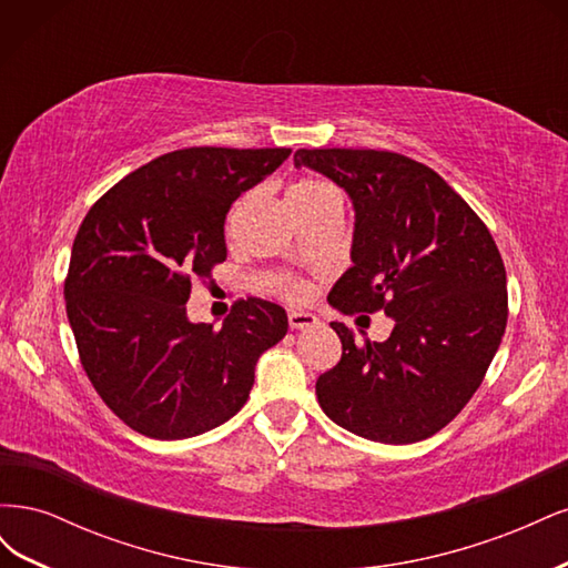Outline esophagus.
I'll return each mask as SVG.
<instances>
[{"mask_svg": "<svg viewBox=\"0 0 568 568\" xmlns=\"http://www.w3.org/2000/svg\"><path fill=\"white\" fill-rule=\"evenodd\" d=\"M320 317L313 313H301V311H291L288 313V326L291 329H311V326H317Z\"/></svg>", "mask_w": 568, "mask_h": 568, "instance_id": "obj_1", "label": "esophagus"}]
</instances>
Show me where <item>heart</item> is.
Listing matches in <instances>:
<instances>
[{"label":"heart","instance_id":"b5f03b06","mask_svg":"<svg viewBox=\"0 0 568 568\" xmlns=\"http://www.w3.org/2000/svg\"><path fill=\"white\" fill-rule=\"evenodd\" d=\"M286 199L294 211H315V209H322V205L338 203L336 189L322 180H315V178H303V180L291 184L286 192ZM282 291H284V296L296 298L301 294V286L291 277H282Z\"/></svg>","mask_w":568,"mask_h":568}]
</instances>
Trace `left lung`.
Masks as SVG:
<instances>
[{
  "label": "left lung",
  "mask_w": 568,
  "mask_h": 568,
  "mask_svg": "<svg viewBox=\"0 0 568 568\" xmlns=\"http://www.w3.org/2000/svg\"><path fill=\"white\" fill-rule=\"evenodd\" d=\"M355 211L351 261L329 294L338 313L384 311L386 341L357 343L317 379L324 415L376 443H417L469 403L500 348L507 274L488 227L432 168L374 149H298Z\"/></svg>",
  "instance_id": "obj_1"
}]
</instances>
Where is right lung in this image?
Here are the masks:
<instances>
[{"label": "right lung", "mask_w": 568, "mask_h": 568, "mask_svg": "<svg viewBox=\"0 0 568 568\" xmlns=\"http://www.w3.org/2000/svg\"><path fill=\"white\" fill-rule=\"evenodd\" d=\"M291 149L194 146L134 170L101 196L63 286L82 367L115 415L156 440H182L244 407L255 363L288 329L284 307L239 301L222 329L186 317L192 280L227 257L232 203Z\"/></svg>", "instance_id": "1"}]
</instances>
